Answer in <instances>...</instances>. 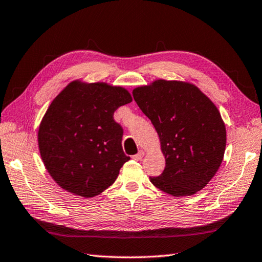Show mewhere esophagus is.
I'll use <instances>...</instances> for the list:
<instances>
[{
	"instance_id": "esophagus-1",
	"label": "esophagus",
	"mask_w": 262,
	"mask_h": 262,
	"mask_svg": "<svg viewBox=\"0 0 262 262\" xmlns=\"http://www.w3.org/2000/svg\"><path fill=\"white\" fill-rule=\"evenodd\" d=\"M143 157H144V151H140L137 153V155L133 156V159H134V160H136V161H140V160H142Z\"/></svg>"
}]
</instances>
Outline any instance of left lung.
I'll return each instance as SVG.
<instances>
[{"label":"left lung","mask_w":262,"mask_h":262,"mask_svg":"<svg viewBox=\"0 0 262 262\" xmlns=\"http://www.w3.org/2000/svg\"><path fill=\"white\" fill-rule=\"evenodd\" d=\"M155 126L166 159L165 170L151 183L172 196H188L207 186L222 165L226 127L220 112L187 81L157 79L133 90Z\"/></svg>","instance_id":"obj_1"}]
</instances>
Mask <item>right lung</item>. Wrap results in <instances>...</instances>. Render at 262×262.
Returning a JSON list of instances; mask_svg holds the SVG:
<instances>
[{
	"label": "right lung",
	"instance_id": "add662e5",
	"mask_svg": "<svg viewBox=\"0 0 262 262\" xmlns=\"http://www.w3.org/2000/svg\"><path fill=\"white\" fill-rule=\"evenodd\" d=\"M133 101L121 86L71 81L55 96L38 127V148L46 170L64 191L99 195L115 183L129 160L121 146L118 107Z\"/></svg>",
	"mask_w": 262,
	"mask_h": 262
}]
</instances>
